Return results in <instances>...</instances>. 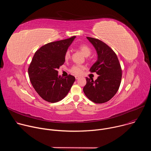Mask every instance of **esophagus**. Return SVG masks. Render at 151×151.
Masks as SVG:
<instances>
[{
	"label": "esophagus",
	"mask_w": 151,
	"mask_h": 151,
	"mask_svg": "<svg viewBox=\"0 0 151 151\" xmlns=\"http://www.w3.org/2000/svg\"><path fill=\"white\" fill-rule=\"evenodd\" d=\"M79 78V76H75V79H78Z\"/></svg>",
	"instance_id": "obj_1"
}]
</instances>
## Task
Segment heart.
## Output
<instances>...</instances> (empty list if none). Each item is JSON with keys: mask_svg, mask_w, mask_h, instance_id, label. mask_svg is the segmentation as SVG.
<instances>
[{"mask_svg": "<svg viewBox=\"0 0 151 151\" xmlns=\"http://www.w3.org/2000/svg\"><path fill=\"white\" fill-rule=\"evenodd\" d=\"M79 49L81 51V52L83 54L84 56L85 57H88L90 55V54H91V49L86 45H81L79 47ZM64 58L66 60H69L70 58V51H67L65 53V55H64ZM85 69V67L83 66L82 65H76V66H73L71 69H70V72L71 73L76 75H79L82 73L83 70Z\"/></svg>", "mask_w": 151, "mask_h": 151, "instance_id": "b5f03b06", "label": "heart"}]
</instances>
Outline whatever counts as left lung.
Wrapping results in <instances>:
<instances>
[{
	"mask_svg": "<svg viewBox=\"0 0 151 151\" xmlns=\"http://www.w3.org/2000/svg\"><path fill=\"white\" fill-rule=\"evenodd\" d=\"M87 39L94 47L97 61L90 69L96 72L97 79L87 78V83L83 91L85 96L96 103H103L111 100L117 93L120 86L122 70L114 51L102 41L90 37Z\"/></svg>",
	"mask_w": 151,
	"mask_h": 151,
	"instance_id": "8db88e82",
	"label": "left lung"
}]
</instances>
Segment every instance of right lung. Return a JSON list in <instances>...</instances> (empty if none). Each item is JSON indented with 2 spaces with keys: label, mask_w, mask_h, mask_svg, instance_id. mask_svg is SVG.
Here are the masks:
<instances>
[{
  "label": "right lung",
  "mask_w": 151,
  "mask_h": 151,
  "mask_svg": "<svg viewBox=\"0 0 151 151\" xmlns=\"http://www.w3.org/2000/svg\"><path fill=\"white\" fill-rule=\"evenodd\" d=\"M76 36L50 42L42 47L35 54L28 69L33 88L44 100L55 103L66 96L75 78L58 75L60 67L65 62L66 52Z\"/></svg>",
  "instance_id": "obj_1"
}]
</instances>
